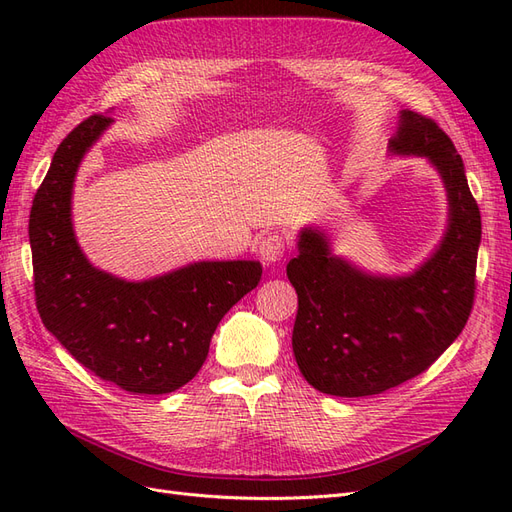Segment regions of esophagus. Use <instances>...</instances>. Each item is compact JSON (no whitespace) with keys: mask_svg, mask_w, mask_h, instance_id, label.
Returning <instances> with one entry per match:
<instances>
[{"mask_svg":"<svg viewBox=\"0 0 512 512\" xmlns=\"http://www.w3.org/2000/svg\"><path fill=\"white\" fill-rule=\"evenodd\" d=\"M284 252H286L284 237L277 235V232H271V235H267L258 245V254H260L262 262H267V265L280 262L284 258Z\"/></svg>","mask_w":512,"mask_h":512,"instance_id":"1","label":"esophagus"}]
</instances>
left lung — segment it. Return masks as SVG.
<instances>
[{
  "instance_id": "left-lung-1",
  "label": "left lung",
  "mask_w": 512,
  "mask_h": 512,
  "mask_svg": "<svg viewBox=\"0 0 512 512\" xmlns=\"http://www.w3.org/2000/svg\"><path fill=\"white\" fill-rule=\"evenodd\" d=\"M389 156L425 158L440 175L448 220L436 250L410 273H371L335 254L322 226H303L286 267L299 294L294 359L335 397L378 395L421 374L459 337L474 301L480 211L453 141L406 108Z\"/></svg>"
}]
</instances>
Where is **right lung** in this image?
Returning a JSON list of instances; mask_svg holds the SVG:
<instances>
[{
	"instance_id": "obj_1",
	"label": "right lung",
	"mask_w": 512,
	"mask_h": 512,
	"mask_svg": "<svg viewBox=\"0 0 512 512\" xmlns=\"http://www.w3.org/2000/svg\"><path fill=\"white\" fill-rule=\"evenodd\" d=\"M94 115L55 151L29 213L38 312L83 367L136 395H164L203 367L228 309L260 282L258 260H198L130 282L91 265L72 224L74 181L111 126Z\"/></svg>"
}]
</instances>
